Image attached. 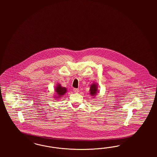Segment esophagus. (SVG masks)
Masks as SVG:
<instances>
[{
  "mask_svg": "<svg viewBox=\"0 0 157 157\" xmlns=\"http://www.w3.org/2000/svg\"><path fill=\"white\" fill-rule=\"evenodd\" d=\"M73 91H74V92H75V93H78V92H79V90L78 89H75V88H74V89H73Z\"/></svg>",
  "mask_w": 157,
  "mask_h": 157,
  "instance_id": "1",
  "label": "esophagus"
}]
</instances>
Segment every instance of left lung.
Wrapping results in <instances>:
<instances>
[{"mask_svg":"<svg viewBox=\"0 0 157 157\" xmlns=\"http://www.w3.org/2000/svg\"><path fill=\"white\" fill-rule=\"evenodd\" d=\"M98 93V85L96 83H93L90 87V94L93 97V98H95V96Z\"/></svg>","mask_w":157,"mask_h":157,"instance_id":"8db88e82","label":"left lung"}]
</instances>
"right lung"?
Instances as JSON below:
<instances>
[{
  "mask_svg": "<svg viewBox=\"0 0 157 157\" xmlns=\"http://www.w3.org/2000/svg\"><path fill=\"white\" fill-rule=\"evenodd\" d=\"M54 90L55 91V93L53 97L56 100H58L59 98H60L63 95H64L66 93L67 91V89L66 87H62L60 83H57Z\"/></svg>",
  "mask_w": 157,
  "mask_h": 157,
  "instance_id": "obj_1",
  "label": "right lung"
}]
</instances>
